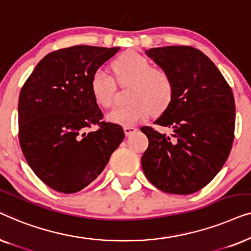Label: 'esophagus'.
Wrapping results in <instances>:
<instances>
[{"label": "esophagus", "mask_w": 251, "mask_h": 251, "mask_svg": "<svg viewBox=\"0 0 251 251\" xmlns=\"http://www.w3.org/2000/svg\"><path fill=\"white\" fill-rule=\"evenodd\" d=\"M123 130H125L126 136H130V135H132L133 132L137 131V129L135 128V126H125Z\"/></svg>", "instance_id": "1"}]
</instances>
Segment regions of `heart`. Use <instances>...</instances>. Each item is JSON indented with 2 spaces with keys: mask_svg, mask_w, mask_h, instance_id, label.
Segmentation results:
<instances>
[{
  "mask_svg": "<svg viewBox=\"0 0 251 251\" xmlns=\"http://www.w3.org/2000/svg\"><path fill=\"white\" fill-rule=\"evenodd\" d=\"M115 76L121 84H130L126 105L116 106L106 114V120L123 126L136 125L152 112L159 114L169 107L174 98L173 78L166 71L153 68L149 58L136 51H128L113 61ZM115 81L104 67L94 72L90 89L95 101L109 107L115 92Z\"/></svg>",
  "mask_w": 251,
  "mask_h": 251,
  "instance_id": "heart-1",
  "label": "heart"
}]
</instances>
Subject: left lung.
Listing matches in <instances>:
<instances>
[{"instance_id": "8db88e82", "label": "left lung", "mask_w": 251, "mask_h": 251, "mask_svg": "<svg viewBox=\"0 0 251 251\" xmlns=\"http://www.w3.org/2000/svg\"><path fill=\"white\" fill-rule=\"evenodd\" d=\"M145 53L173 78L169 107L155 125L142 131L149 147L142 156L144 174L159 190L192 194L210 183L224 166L234 139L233 92L216 65L192 47L152 48Z\"/></svg>"}]
</instances>
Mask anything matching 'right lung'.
<instances>
[{
	"label": "right lung",
	"mask_w": 251,
	"mask_h": 251,
	"mask_svg": "<svg viewBox=\"0 0 251 251\" xmlns=\"http://www.w3.org/2000/svg\"><path fill=\"white\" fill-rule=\"evenodd\" d=\"M120 48L74 46L47 54L22 88L19 143L37 177L61 193L94 181L125 138L121 126L101 122L92 97L94 72ZM100 128L88 132L91 126Z\"/></svg>",
	"instance_id": "1"
}]
</instances>
